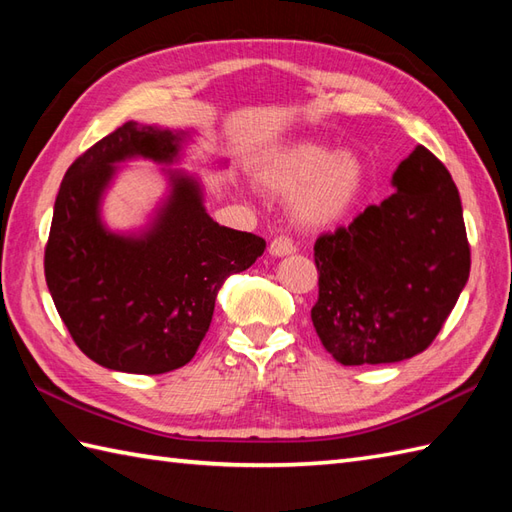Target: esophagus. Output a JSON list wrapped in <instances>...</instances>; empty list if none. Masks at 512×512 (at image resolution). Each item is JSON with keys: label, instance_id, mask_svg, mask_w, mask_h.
<instances>
[{"label": "esophagus", "instance_id": "34e87169", "mask_svg": "<svg viewBox=\"0 0 512 512\" xmlns=\"http://www.w3.org/2000/svg\"><path fill=\"white\" fill-rule=\"evenodd\" d=\"M297 250V246L290 242L288 237H275L273 242L268 246V253L273 257H284V255H292Z\"/></svg>", "mask_w": 512, "mask_h": 512}]
</instances>
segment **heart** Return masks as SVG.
I'll return each mask as SVG.
<instances>
[{
    "label": "heart",
    "instance_id": "heart-1",
    "mask_svg": "<svg viewBox=\"0 0 512 512\" xmlns=\"http://www.w3.org/2000/svg\"><path fill=\"white\" fill-rule=\"evenodd\" d=\"M255 180L270 195H290L292 220L306 228H325L354 209L365 191L367 169L354 151L295 140L259 160Z\"/></svg>",
    "mask_w": 512,
    "mask_h": 512
}]
</instances>
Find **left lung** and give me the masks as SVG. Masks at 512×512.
Returning a JSON list of instances; mask_svg holds the SVG:
<instances>
[{"label": "left lung", "mask_w": 512, "mask_h": 512, "mask_svg": "<svg viewBox=\"0 0 512 512\" xmlns=\"http://www.w3.org/2000/svg\"><path fill=\"white\" fill-rule=\"evenodd\" d=\"M391 182L396 193L314 244L312 323L341 365L424 352L469 281L471 246L447 167L418 145Z\"/></svg>", "instance_id": "1"}]
</instances>
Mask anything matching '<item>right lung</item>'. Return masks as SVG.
<instances>
[{
	"label": "right lung",
	"instance_id": "obj_1",
	"mask_svg": "<svg viewBox=\"0 0 512 512\" xmlns=\"http://www.w3.org/2000/svg\"><path fill=\"white\" fill-rule=\"evenodd\" d=\"M182 132L129 121L76 158L54 202L46 284L79 350L107 369L165 374L187 365L209 332L217 290L255 264L266 242L220 226L200 182L171 173V195L140 235L101 222L116 162H173Z\"/></svg>",
	"mask_w": 512,
	"mask_h": 512
}]
</instances>
